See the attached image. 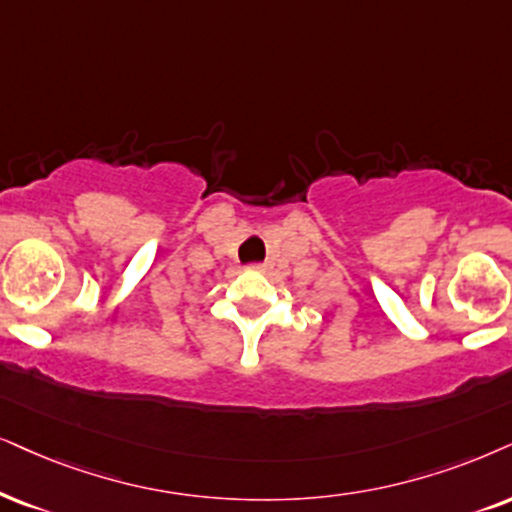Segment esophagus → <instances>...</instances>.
Instances as JSON below:
<instances>
[{"label":"esophagus","mask_w":512,"mask_h":512,"mask_svg":"<svg viewBox=\"0 0 512 512\" xmlns=\"http://www.w3.org/2000/svg\"><path fill=\"white\" fill-rule=\"evenodd\" d=\"M252 269L260 271V274H269V271H271V264H267V262H264V264H255V267H252Z\"/></svg>","instance_id":"obj_1"}]
</instances>
